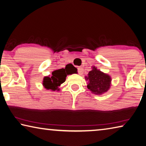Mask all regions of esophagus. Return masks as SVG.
I'll list each match as a JSON object with an SVG mask.
<instances>
[{"mask_svg":"<svg viewBox=\"0 0 146 146\" xmlns=\"http://www.w3.org/2000/svg\"><path fill=\"white\" fill-rule=\"evenodd\" d=\"M84 69L82 68V67H78V73L80 74V75H81V74H82L83 73V72H84Z\"/></svg>","mask_w":146,"mask_h":146,"instance_id":"esophagus-1","label":"esophagus"}]
</instances>
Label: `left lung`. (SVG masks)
I'll list each match as a JSON object with an SVG mask.
<instances>
[{"instance_id": "1", "label": "left lung", "mask_w": 146, "mask_h": 146, "mask_svg": "<svg viewBox=\"0 0 146 146\" xmlns=\"http://www.w3.org/2000/svg\"><path fill=\"white\" fill-rule=\"evenodd\" d=\"M85 78L88 80L87 88L94 94L102 95L110 88L112 81L110 76L98 70L95 66H92V70L89 71L87 76H85Z\"/></svg>"}]
</instances>
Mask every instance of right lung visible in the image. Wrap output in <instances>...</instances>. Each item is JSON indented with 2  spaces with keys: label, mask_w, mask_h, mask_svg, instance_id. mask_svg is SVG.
<instances>
[{
  "label": "right lung",
  "mask_w": 146,
  "mask_h": 146,
  "mask_svg": "<svg viewBox=\"0 0 146 146\" xmlns=\"http://www.w3.org/2000/svg\"><path fill=\"white\" fill-rule=\"evenodd\" d=\"M73 71L70 72L66 69H59L52 72L51 76H46L43 78V86L47 90H50L52 91H59L60 89L59 87L60 86L62 83L66 81V77L68 75L75 73L76 72V68L73 66Z\"/></svg>",
  "instance_id": "obj_1"
}]
</instances>
